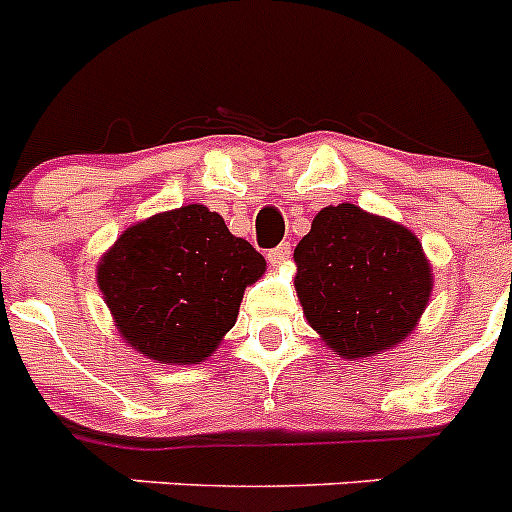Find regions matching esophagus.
<instances>
[{"instance_id": "1", "label": "esophagus", "mask_w": 512, "mask_h": 512, "mask_svg": "<svg viewBox=\"0 0 512 512\" xmlns=\"http://www.w3.org/2000/svg\"><path fill=\"white\" fill-rule=\"evenodd\" d=\"M266 259H269V264H271V266H282V264H287V261L292 259V248H289L287 243H282V246L271 248V251L266 253Z\"/></svg>"}]
</instances>
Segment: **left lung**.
Masks as SVG:
<instances>
[{"instance_id": "obj_1", "label": "left lung", "mask_w": 512, "mask_h": 512, "mask_svg": "<svg viewBox=\"0 0 512 512\" xmlns=\"http://www.w3.org/2000/svg\"><path fill=\"white\" fill-rule=\"evenodd\" d=\"M295 264L307 323L346 359L374 356L408 338L433 289L415 233L348 202L315 215Z\"/></svg>"}]
</instances>
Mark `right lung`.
<instances>
[{"mask_svg": "<svg viewBox=\"0 0 512 512\" xmlns=\"http://www.w3.org/2000/svg\"><path fill=\"white\" fill-rule=\"evenodd\" d=\"M266 261L205 205L130 225L97 264V284L128 346L158 364H197L235 325Z\"/></svg>", "mask_w": 512, "mask_h": 512, "instance_id": "obj_1", "label": "right lung"}]
</instances>
